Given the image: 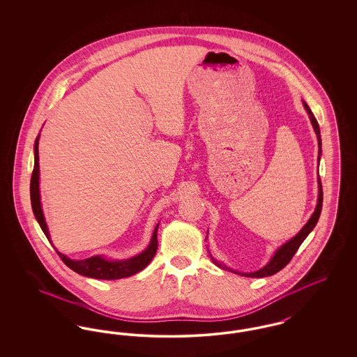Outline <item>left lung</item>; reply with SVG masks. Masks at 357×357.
I'll return each instance as SVG.
<instances>
[{
    "label": "left lung",
    "instance_id": "1",
    "mask_svg": "<svg viewBox=\"0 0 357 357\" xmlns=\"http://www.w3.org/2000/svg\"><path fill=\"white\" fill-rule=\"evenodd\" d=\"M304 107H305L306 112L309 114L312 126H313L314 132H316V135H317V140H319V160H320V155H321L320 127H319L317 120L314 118V115L312 114V111H310V108L307 107L306 102H304ZM321 208H323V186H321V179H320V176H319V199H317V206H316V210H314V213L312 214L310 220L306 222L305 226L301 229V231H300L296 237L291 238L290 241H288L285 245H282V246L275 252V255H273L271 262H269L266 266H264L262 269H259V271H257V272L255 273H238V274L245 275V277L262 278V277L273 275V274L280 272L281 269H284V268L288 265L289 262H290V259L293 258V255H296V252L298 250V248L301 246V243L304 242V239L307 237V234H309V233L313 230V227L316 226V223H317L319 218H320V214H321ZM213 261H214L220 268H223L221 264L217 262L214 258H213Z\"/></svg>",
    "mask_w": 357,
    "mask_h": 357
}]
</instances>
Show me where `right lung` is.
Instances as JSON below:
<instances>
[{
  "instance_id": "right-lung-1",
  "label": "right lung",
  "mask_w": 357,
  "mask_h": 357,
  "mask_svg": "<svg viewBox=\"0 0 357 357\" xmlns=\"http://www.w3.org/2000/svg\"><path fill=\"white\" fill-rule=\"evenodd\" d=\"M38 137L40 135L37 136V139L34 142V167L32 178H31V202H32V208H33L36 220L40 223V227L43 229L44 234L50 239L48 227H47V223L44 220L43 210H41L40 191H38V171H40L38 169ZM156 231H158V226L153 231V239H151L149 248L142 255H136L134 258H130L126 261H108L100 255H95V257L82 259V261H73L59 252H57V255H60V258L63 259V262L68 266L69 269H72L73 272L79 273L82 275L98 278V280H119V278L134 275L136 273L143 271L151 262L153 255L158 250Z\"/></svg>"
}]
</instances>
